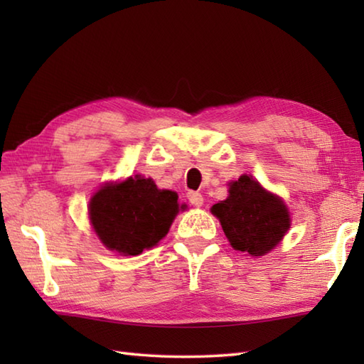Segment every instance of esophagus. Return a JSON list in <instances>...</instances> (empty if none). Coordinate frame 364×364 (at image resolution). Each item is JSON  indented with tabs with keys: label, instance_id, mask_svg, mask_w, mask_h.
Listing matches in <instances>:
<instances>
[{
	"label": "esophagus",
	"instance_id": "obj_1",
	"mask_svg": "<svg viewBox=\"0 0 364 364\" xmlns=\"http://www.w3.org/2000/svg\"><path fill=\"white\" fill-rule=\"evenodd\" d=\"M188 200L191 205L194 206H202L203 205V196L200 192H188Z\"/></svg>",
	"mask_w": 364,
	"mask_h": 364
}]
</instances>
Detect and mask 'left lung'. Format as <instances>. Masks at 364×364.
<instances>
[{
    "instance_id": "left-lung-1",
    "label": "left lung",
    "mask_w": 364,
    "mask_h": 364,
    "mask_svg": "<svg viewBox=\"0 0 364 364\" xmlns=\"http://www.w3.org/2000/svg\"><path fill=\"white\" fill-rule=\"evenodd\" d=\"M230 196L211 208L233 249L262 257L282 241L291 220L283 200L270 194L252 176L230 184Z\"/></svg>"
}]
</instances>
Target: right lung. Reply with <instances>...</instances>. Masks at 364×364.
Wrapping results in <instances>:
<instances>
[{
  "instance_id": "obj_1",
  "label": "right lung",
  "mask_w": 364,
  "mask_h": 364,
  "mask_svg": "<svg viewBox=\"0 0 364 364\" xmlns=\"http://www.w3.org/2000/svg\"><path fill=\"white\" fill-rule=\"evenodd\" d=\"M178 211L175 192L161 191L150 178L139 175L106 184L89 203L90 222L98 237L107 249L125 257L156 245L167 235Z\"/></svg>"
}]
</instances>
